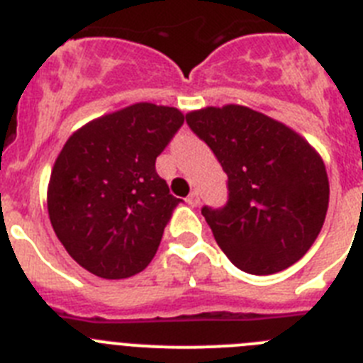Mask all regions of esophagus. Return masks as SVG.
Segmentation results:
<instances>
[{
  "mask_svg": "<svg viewBox=\"0 0 363 363\" xmlns=\"http://www.w3.org/2000/svg\"><path fill=\"white\" fill-rule=\"evenodd\" d=\"M200 201H201V198H200V192L198 191H192L191 194L187 196V203L191 205V207H198V205H200Z\"/></svg>",
  "mask_w": 363,
  "mask_h": 363,
  "instance_id": "esophagus-1",
  "label": "esophagus"
}]
</instances>
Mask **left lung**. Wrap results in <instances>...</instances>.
<instances>
[{
    "mask_svg": "<svg viewBox=\"0 0 363 363\" xmlns=\"http://www.w3.org/2000/svg\"><path fill=\"white\" fill-rule=\"evenodd\" d=\"M185 118L229 178L225 207L201 209L221 251L259 277L296 264L318 238L329 207L322 156L291 127L243 105Z\"/></svg>",
    "mask_w": 363,
    "mask_h": 363,
    "instance_id": "left-lung-1",
    "label": "left lung"
}]
</instances>
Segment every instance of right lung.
<instances>
[{"label":"right lung","instance_id":"add662e5","mask_svg":"<svg viewBox=\"0 0 363 363\" xmlns=\"http://www.w3.org/2000/svg\"><path fill=\"white\" fill-rule=\"evenodd\" d=\"M182 111L142 101L89 121L57 154L47 189L52 229L83 269L105 280L142 272L179 198L156 158L184 125Z\"/></svg>","mask_w":363,"mask_h":363}]
</instances>
